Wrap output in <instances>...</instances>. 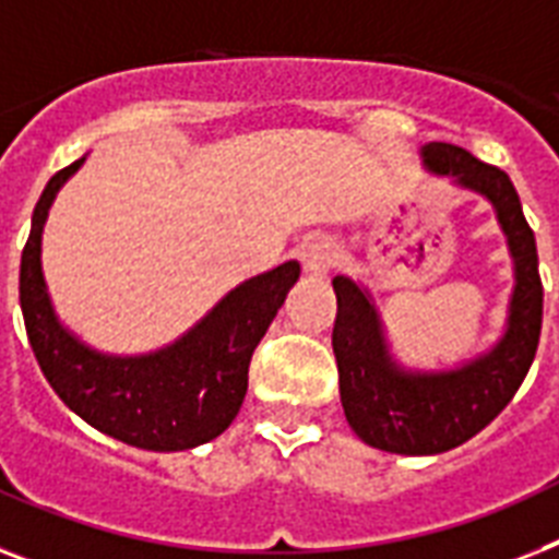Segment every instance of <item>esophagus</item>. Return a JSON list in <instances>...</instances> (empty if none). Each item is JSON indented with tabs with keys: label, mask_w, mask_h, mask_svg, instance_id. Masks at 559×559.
Segmentation results:
<instances>
[{
	"label": "esophagus",
	"mask_w": 559,
	"mask_h": 559,
	"mask_svg": "<svg viewBox=\"0 0 559 559\" xmlns=\"http://www.w3.org/2000/svg\"><path fill=\"white\" fill-rule=\"evenodd\" d=\"M299 257H302V271H306L308 276H325L336 260V248L331 239L313 237L302 246V253H299Z\"/></svg>",
	"instance_id": "esophagus-1"
}]
</instances>
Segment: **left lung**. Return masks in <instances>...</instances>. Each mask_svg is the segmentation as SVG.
Instances as JSON below:
<instances>
[{
	"label": "left lung",
	"instance_id": "left-lung-1",
	"mask_svg": "<svg viewBox=\"0 0 559 559\" xmlns=\"http://www.w3.org/2000/svg\"><path fill=\"white\" fill-rule=\"evenodd\" d=\"M428 170L483 193L497 211L514 257L509 329L483 357L454 371H405L391 359L368 290L334 276V345L345 419L362 442L391 454H442L472 440L511 403L532 368L543 325L537 242L506 170L449 142L423 145Z\"/></svg>",
	"mask_w": 559,
	"mask_h": 559
}]
</instances>
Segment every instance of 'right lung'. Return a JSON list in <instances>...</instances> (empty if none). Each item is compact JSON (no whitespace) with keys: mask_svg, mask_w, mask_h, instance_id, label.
Here are the masks:
<instances>
[{"mask_svg":"<svg viewBox=\"0 0 559 559\" xmlns=\"http://www.w3.org/2000/svg\"><path fill=\"white\" fill-rule=\"evenodd\" d=\"M85 156L57 170L34 207L22 248L20 306L45 380L87 426L145 451H186L214 440L234 423L248 391V366L299 262H283L225 294L182 340L142 357H108L87 348L50 306L41 276V225L48 207Z\"/></svg>","mask_w":559,"mask_h":559,"instance_id":"right-lung-1","label":"right lung"}]
</instances>
